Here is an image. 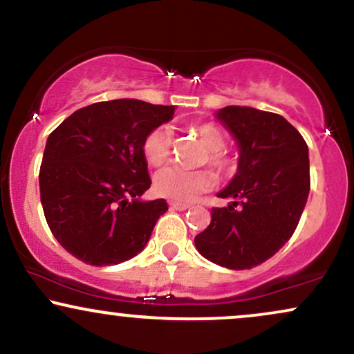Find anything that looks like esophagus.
<instances>
[{
	"label": "esophagus",
	"mask_w": 354,
	"mask_h": 354,
	"mask_svg": "<svg viewBox=\"0 0 354 354\" xmlns=\"http://www.w3.org/2000/svg\"><path fill=\"white\" fill-rule=\"evenodd\" d=\"M169 206H171L173 209H178V211H186L189 208V205H186V203H178V201H171L169 203Z\"/></svg>",
	"instance_id": "1"
}]
</instances>
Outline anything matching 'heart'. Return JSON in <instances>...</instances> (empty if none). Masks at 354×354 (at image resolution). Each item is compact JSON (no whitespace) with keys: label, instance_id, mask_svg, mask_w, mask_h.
Instances as JSON below:
<instances>
[{"label":"heart","instance_id":"b5f03b06","mask_svg":"<svg viewBox=\"0 0 354 354\" xmlns=\"http://www.w3.org/2000/svg\"><path fill=\"white\" fill-rule=\"evenodd\" d=\"M191 131L198 136L208 151L203 163L209 165L221 178H231L238 171V161L226 151V136L221 128L213 123L194 124ZM146 163L163 166L171 156V131L168 126H156L146 133L141 143ZM214 186V176L209 171H183L178 168H166L154 176V191L171 201L189 203L198 194L206 193Z\"/></svg>","mask_w":354,"mask_h":354}]
</instances>
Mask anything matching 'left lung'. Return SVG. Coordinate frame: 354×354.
<instances>
[{"instance_id":"1","label":"left lung","mask_w":354,"mask_h":354,"mask_svg":"<svg viewBox=\"0 0 354 354\" xmlns=\"http://www.w3.org/2000/svg\"><path fill=\"white\" fill-rule=\"evenodd\" d=\"M216 118L239 145L238 173L226 208L211 209L196 234V250L230 270H251L278 253L293 236L310 193L308 145L283 116L248 106H226Z\"/></svg>"}]
</instances>
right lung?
Returning a JSON list of instances; mask_svg holds the SVG:
<instances>
[{
  "instance_id": "1",
  "label": "right lung",
  "mask_w": 354,
  "mask_h": 354,
  "mask_svg": "<svg viewBox=\"0 0 354 354\" xmlns=\"http://www.w3.org/2000/svg\"><path fill=\"white\" fill-rule=\"evenodd\" d=\"M173 113L174 106L140 100L100 101L48 136L39 193L48 226L68 253L109 266L146 246L168 205L163 198L140 201L151 185L141 143Z\"/></svg>"
}]
</instances>
